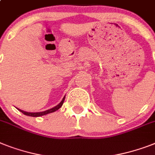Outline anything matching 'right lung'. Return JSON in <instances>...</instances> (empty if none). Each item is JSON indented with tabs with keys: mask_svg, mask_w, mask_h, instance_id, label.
I'll use <instances>...</instances> for the list:
<instances>
[{
	"mask_svg": "<svg viewBox=\"0 0 155 155\" xmlns=\"http://www.w3.org/2000/svg\"><path fill=\"white\" fill-rule=\"evenodd\" d=\"M65 99V96L63 98L62 101L60 102V104L56 105V107H54L51 108V109H48L47 110H45V111H41V112H27V111H24L22 110H20L19 108H17L21 112L23 113L25 115H28V116H32V117H40V116H42V115H45V114H49V113H52V112H55L56 110H57L58 109H60L61 107H62L63 104H64V101Z\"/></svg>",
	"mask_w": 155,
	"mask_h": 155,
	"instance_id": "add662e5",
	"label": "right lung"
}]
</instances>
